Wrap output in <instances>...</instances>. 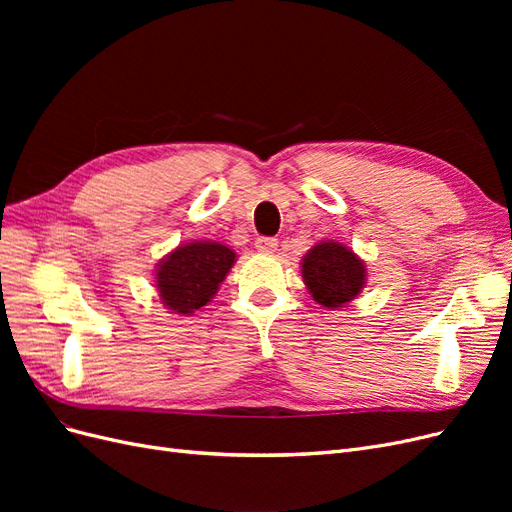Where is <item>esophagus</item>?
Returning <instances> with one entry per match:
<instances>
[{
    "label": "esophagus",
    "instance_id": "1",
    "mask_svg": "<svg viewBox=\"0 0 512 512\" xmlns=\"http://www.w3.org/2000/svg\"><path fill=\"white\" fill-rule=\"evenodd\" d=\"M256 250L262 254H273L277 250V239H273V237L256 239Z\"/></svg>",
    "mask_w": 512,
    "mask_h": 512
}]
</instances>
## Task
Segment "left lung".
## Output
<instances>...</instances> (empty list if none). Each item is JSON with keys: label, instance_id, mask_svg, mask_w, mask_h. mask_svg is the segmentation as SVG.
Segmentation results:
<instances>
[{"label": "left lung", "instance_id": "left-lung-1", "mask_svg": "<svg viewBox=\"0 0 512 512\" xmlns=\"http://www.w3.org/2000/svg\"><path fill=\"white\" fill-rule=\"evenodd\" d=\"M303 282L322 307H342L350 303L365 286V262L346 245L322 241L303 258Z\"/></svg>", "mask_w": 512, "mask_h": 512}]
</instances>
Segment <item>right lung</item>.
Instances as JSON below:
<instances>
[{
    "mask_svg": "<svg viewBox=\"0 0 512 512\" xmlns=\"http://www.w3.org/2000/svg\"><path fill=\"white\" fill-rule=\"evenodd\" d=\"M235 252L215 241H194L170 252L156 271L162 303L175 314L190 316L218 292L226 273L235 265Z\"/></svg>",
    "mask_w": 512,
    "mask_h": 512,
    "instance_id": "obj_1",
    "label": "right lung"
}]
</instances>
